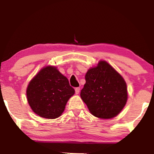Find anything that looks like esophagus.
Returning <instances> with one entry per match:
<instances>
[{
    "instance_id": "34e87169",
    "label": "esophagus",
    "mask_w": 154,
    "mask_h": 154,
    "mask_svg": "<svg viewBox=\"0 0 154 154\" xmlns=\"http://www.w3.org/2000/svg\"><path fill=\"white\" fill-rule=\"evenodd\" d=\"M80 88H75V93L76 94H79V92H80Z\"/></svg>"
}]
</instances>
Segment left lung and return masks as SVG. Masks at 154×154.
<instances>
[{
	"mask_svg": "<svg viewBox=\"0 0 154 154\" xmlns=\"http://www.w3.org/2000/svg\"><path fill=\"white\" fill-rule=\"evenodd\" d=\"M81 97L90 113L100 119H109L121 112L128 99L123 77L105 61L90 69Z\"/></svg>",
	"mask_w": 154,
	"mask_h": 154,
	"instance_id": "8db88e82",
	"label": "left lung"
}]
</instances>
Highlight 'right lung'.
<instances>
[{
    "mask_svg": "<svg viewBox=\"0 0 154 154\" xmlns=\"http://www.w3.org/2000/svg\"><path fill=\"white\" fill-rule=\"evenodd\" d=\"M75 90L68 79L54 66L42 69L29 83L27 100L33 112L41 117L54 119L62 115Z\"/></svg>",
    "mask_w": 154,
    "mask_h": 154,
    "instance_id": "obj_1",
    "label": "right lung"
}]
</instances>
